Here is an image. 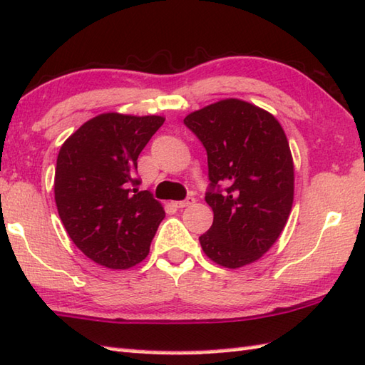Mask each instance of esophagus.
Returning a JSON list of instances; mask_svg holds the SVG:
<instances>
[{
  "label": "esophagus",
  "instance_id": "1",
  "mask_svg": "<svg viewBox=\"0 0 365 365\" xmlns=\"http://www.w3.org/2000/svg\"><path fill=\"white\" fill-rule=\"evenodd\" d=\"M195 202V197H185V200H182V201H175V202H172L174 204V207H177V209H183V207H187V205H191Z\"/></svg>",
  "mask_w": 365,
  "mask_h": 365
}]
</instances>
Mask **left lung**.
<instances>
[{
	"label": "left lung",
	"instance_id": "1",
	"mask_svg": "<svg viewBox=\"0 0 365 365\" xmlns=\"http://www.w3.org/2000/svg\"><path fill=\"white\" fill-rule=\"evenodd\" d=\"M207 153L205 202L214 222L200 236L210 260L240 268L260 258L286 227L294 163L281 124L255 105L227 98L183 119Z\"/></svg>",
	"mask_w": 365,
	"mask_h": 365
}]
</instances>
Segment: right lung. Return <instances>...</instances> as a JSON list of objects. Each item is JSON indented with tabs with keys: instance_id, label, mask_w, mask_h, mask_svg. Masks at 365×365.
I'll list each match as a JSON object with an SVG mask.
<instances>
[{
	"instance_id": "1",
	"label": "right lung",
	"mask_w": 365,
	"mask_h": 365,
	"mask_svg": "<svg viewBox=\"0 0 365 365\" xmlns=\"http://www.w3.org/2000/svg\"><path fill=\"white\" fill-rule=\"evenodd\" d=\"M161 116L103 113L84 123L57 156L54 193L71 241L102 267L125 269L148 255L164 218L150 191H138L137 160Z\"/></svg>"
}]
</instances>
